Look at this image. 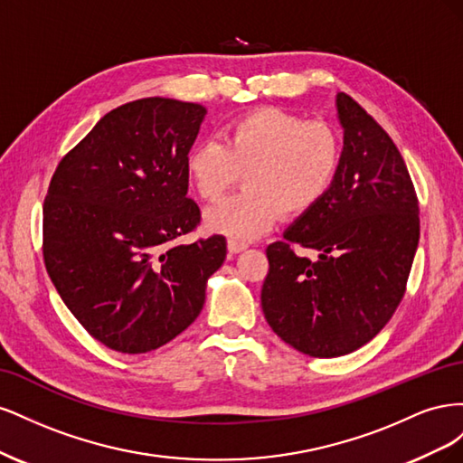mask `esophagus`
<instances>
[{
	"label": "esophagus",
	"instance_id": "1",
	"mask_svg": "<svg viewBox=\"0 0 463 463\" xmlns=\"http://www.w3.org/2000/svg\"><path fill=\"white\" fill-rule=\"evenodd\" d=\"M245 249H247V245H245V243H240V241L228 240V250H230V255H237V253H241V250H245Z\"/></svg>",
	"mask_w": 463,
	"mask_h": 463
}]
</instances>
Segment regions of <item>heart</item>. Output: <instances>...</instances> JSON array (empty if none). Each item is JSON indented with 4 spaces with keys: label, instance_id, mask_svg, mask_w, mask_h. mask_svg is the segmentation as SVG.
<instances>
[{
    "label": "heart",
    "instance_id": "heart-1",
    "mask_svg": "<svg viewBox=\"0 0 463 463\" xmlns=\"http://www.w3.org/2000/svg\"><path fill=\"white\" fill-rule=\"evenodd\" d=\"M338 164L340 141L330 125L264 108L230 123L220 145L191 148L185 170L206 203L222 199L241 175L243 191L210 208L204 223L213 233L247 243L269 232L279 213L311 210L332 187Z\"/></svg>",
    "mask_w": 463,
    "mask_h": 463
}]
</instances>
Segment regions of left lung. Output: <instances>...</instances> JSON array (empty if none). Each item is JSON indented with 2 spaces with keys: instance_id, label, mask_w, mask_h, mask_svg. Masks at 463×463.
Wrapping results in <instances>:
<instances>
[{
  "instance_id": "obj_1",
  "label": "left lung",
  "mask_w": 463,
  "mask_h": 463,
  "mask_svg": "<svg viewBox=\"0 0 463 463\" xmlns=\"http://www.w3.org/2000/svg\"><path fill=\"white\" fill-rule=\"evenodd\" d=\"M335 111L344 146L334 184L266 249L260 291L270 328L311 357L352 354L384 328L419 243L417 194L396 145L347 94L335 96Z\"/></svg>"
}]
</instances>
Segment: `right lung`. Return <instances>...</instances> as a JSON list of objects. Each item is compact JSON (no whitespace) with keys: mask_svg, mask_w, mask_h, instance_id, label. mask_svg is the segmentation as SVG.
I'll use <instances>...</instances> for the list:
<instances>
[{"mask_svg":"<svg viewBox=\"0 0 463 463\" xmlns=\"http://www.w3.org/2000/svg\"><path fill=\"white\" fill-rule=\"evenodd\" d=\"M206 108L143 98L111 109L55 170L44 201V262L67 309L121 354L184 332L226 259V237L189 245L201 210L187 154Z\"/></svg>","mask_w":463,"mask_h":463,"instance_id":"right-lung-1","label":"right lung"}]
</instances>
